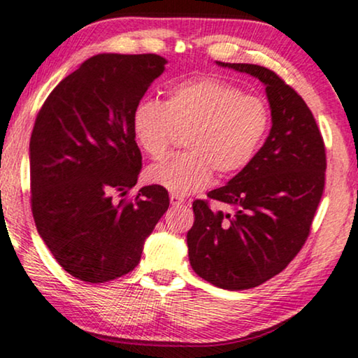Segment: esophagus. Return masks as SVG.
Masks as SVG:
<instances>
[{
    "label": "esophagus",
    "instance_id": "1",
    "mask_svg": "<svg viewBox=\"0 0 358 358\" xmlns=\"http://www.w3.org/2000/svg\"><path fill=\"white\" fill-rule=\"evenodd\" d=\"M185 202V197L183 196H178V194H170V204L172 206H181Z\"/></svg>",
    "mask_w": 358,
    "mask_h": 358
}]
</instances>
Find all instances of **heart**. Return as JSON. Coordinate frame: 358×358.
Segmentation results:
<instances>
[{"mask_svg": "<svg viewBox=\"0 0 358 358\" xmlns=\"http://www.w3.org/2000/svg\"><path fill=\"white\" fill-rule=\"evenodd\" d=\"M270 108L262 98L218 78L177 83L162 103L143 98L133 109L135 140L149 157L161 161L177 131H186L188 151L152 165L148 177L170 193L204 189L213 172L233 177L252 162L270 130Z\"/></svg>", "mask_w": 358, "mask_h": 358, "instance_id": "1", "label": "heart"}]
</instances>
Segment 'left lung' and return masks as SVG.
I'll list each match as a JSON object with an SVG mask.
<instances>
[{
	"mask_svg": "<svg viewBox=\"0 0 358 358\" xmlns=\"http://www.w3.org/2000/svg\"><path fill=\"white\" fill-rule=\"evenodd\" d=\"M217 64L265 85L273 124L252 162L207 194L228 212L196 199L186 234L196 273L222 289L241 291L278 275L306 244L323 196L327 152L312 110L280 76L255 64Z\"/></svg>",
	"mask_w": 358,
	"mask_h": 358,
	"instance_id": "left-lung-1",
	"label": "left lung"
}]
</instances>
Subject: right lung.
<instances>
[{"mask_svg": "<svg viewBox=\"0 0 358 358\" xmlns=\"http://www.w3.org/2000/svg\"><path fill=\"white\" fill-rule=\"evenodd\" d=\"M167 61L157 55H98L48 96L30 138V202L52 257L77 280L106 282L141 259L170 199L141 188L133 109Z\"/></svg>", "mask_w": 358, "mask_h": 358, "instance_id": "add662e5", "label": "right lung"}]
</instances>
